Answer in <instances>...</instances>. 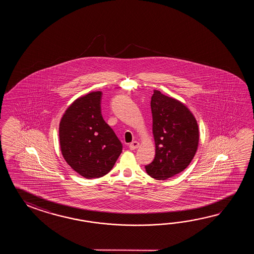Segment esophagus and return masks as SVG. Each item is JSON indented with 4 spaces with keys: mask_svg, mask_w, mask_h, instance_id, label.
<instances>
[{
    "mask_svg": "<svg viewBox=\"0 0 254 254\" xmlns=\"http://www.w3.org/2000/svg\"><path fill=\"white\" fill-rule=\"evenodd\" d=\"M138 147H139V142H138L137 140H134V141L130 142L129 144V148L130 150H135V149H137Z\"/></svg>",
    "mask_w": 254,
    "mask_h": 254,
    "instance_id": "esophagus-1",
    "label": "esophagus"
}]
</instances>
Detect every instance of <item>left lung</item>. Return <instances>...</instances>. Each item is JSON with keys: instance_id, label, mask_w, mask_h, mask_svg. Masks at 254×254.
Returning a JSON list of instances; mask_svg holds the SVG:
<instances>
[{"instance_id": "left-lung-1", "label": "left lung", "mask_w": 254, "mask_h": 254, "mask_svg": "<svg viewBox=\"0 0 254 254\" xmlns=\"http://www.w3.org/2000/svg\"><path fill=\"white\" fill-rule=\"evenodd\" d=\"M155 157L146 165L151 178L167 180L182 173L193 159L199 144V128L184 103L154 90L151 96Z\"/></svg>"}]
</instances>
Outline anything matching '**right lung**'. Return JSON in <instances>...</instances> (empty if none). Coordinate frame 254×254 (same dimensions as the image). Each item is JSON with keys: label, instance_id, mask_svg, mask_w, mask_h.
<instances>
[{"label": "right lung", "instance_id": "add662e5", "mask_svg": "<svg viewBox=\"0 0 254 254\" xmlns=\"http://www.w3.org/2000/svg\"><path fill=\"white\" fill-rule=\"evenodd\" d=\"M102 96V92H92L78 98L60 123L62 154L71 169L87 179L107 174L123 151L114 129L103 120Z\"/></svg>", "mask_w": 254, "mask_h": 254}]
</instances>
